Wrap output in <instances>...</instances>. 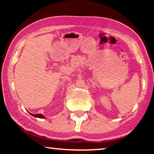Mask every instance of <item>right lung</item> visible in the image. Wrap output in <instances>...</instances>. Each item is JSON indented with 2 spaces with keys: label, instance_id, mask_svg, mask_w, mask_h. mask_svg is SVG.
Returning <instances> with one entry per match:
<instances>
[{
  "label": "right lung",
  "instance_id": "right-lung-1",
  "mask_svg": "<svg viewBox=\"0 0 154 154\" xmlns=\"http://www.w3.org/2000/svg\"><path fill=\"white\" fill-rule=\"evenodd\" d=\"M32 116H35V117H36V118H45V117H44L43 116H42V115H41V114H32Z\"/></svg>",
  "mask_w": 154,
  "mask_h": 154
}]
</instances>
